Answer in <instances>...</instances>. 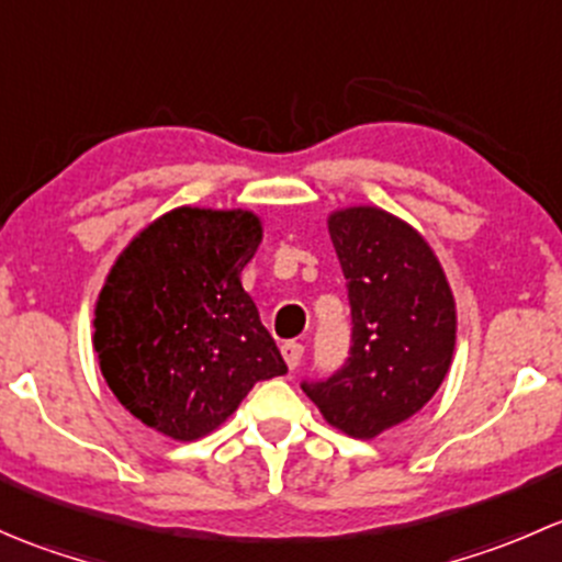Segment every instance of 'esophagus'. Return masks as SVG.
Masks as SVG:
<instances>
[{"label":"esophagus","mask_w":562,"mask_h":562,"mask_svg":"<svg viewBox=\"0 0 562 562\" xmlns=\"http://www.w3.org/2000/svg\"><path fill=\"white\" fill-rule=\"evenodd\" d=\"M302 356H304V345L302 342H285V345H282V359H285V364L291 367V370H296V367L302 364Z\"/></svg>","instance_id":"1"}]
</instances>
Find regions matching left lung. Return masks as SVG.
Returning a JSON list of instances; mask_svg holds the SVG:
<instances>
[{
	"label": "left lung",
	"instance_id": "left-lung-1",
	"mask_svg": "<svg viewBox=\"0 0 562 562\" xmlns=\"http://www.w3.org/2000/svg\"><path fill=\"white\" fill-rule=\"evenodd\" d=\"M328 234L348 282L350 356L302 389L331 427L370 440L422 411L443 383L457 342L454 296L424 236L383 209H339Z\"/></svg>",
	"mask_w": 562,
	"mask_h": 562
}]
</instances>
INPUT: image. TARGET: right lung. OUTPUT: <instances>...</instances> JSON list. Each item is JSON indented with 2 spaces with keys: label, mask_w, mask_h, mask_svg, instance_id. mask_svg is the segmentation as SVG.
Here are the masks:
<instances>
[{
  "label": "right lung",
  "mask_w": 562,
  "mask_h": 562,
  "mask_svg": "<svg viewBox=\"0 0 562 562\" xmlns=\"http://www.w3.org/2000/svg\"><path fill=\"white\" fill-rule=\"evenodd\" d=\"M260 239L245 209L179 206L116 258L92 339L108 389L140 424L198 440L255 383L288 372L239 280Z\"/></svg>",
  "instance_id": "right-lung-1"
}]
</instances>
